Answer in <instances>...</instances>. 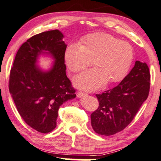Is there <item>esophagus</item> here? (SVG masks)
Masks as SVG:
<instances>
[{"label": "esophagus", "mask_w": 161, "mask_h": 161, "mask_svg": "<svg viewBox=\"0 0 161 161\" xmlns=\"http://www.w3.org/2000/svg\"><path fill=\"white\" fill-rule=\"evenodd\" d=\"M76 96H77V97L82 98V97H85V96H87V93H84V92L79 91V92H78V93H76Z\"/></svg>", "instance_id": "1"}]
</instances>
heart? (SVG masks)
Masks as SVG:
<instances>
[{"label": "heart", "instance_id": "b5f03b06", "mask_svg": "<svg viewBox=\"0 0 161 161\" xmlns=\"http://www.w3.org/2000/svg\"><path fill=\"white\" fill-rule=\"evenodd\" d=\"M82 45L70 43L65 51V59L72 72H79L93 64L96 68L75 76V86L94 91L108 82L121 81L129 71L134 59L131 45L107 33L88 34L81 40Z\"/></svg>", "mask_w": 161, "mask_h": 161}]
</instances>
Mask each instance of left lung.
Masks as SVG:
<instances>
[{
  "label": "left lung",
  "instance_id": "8db88e82",
  "mask_svg": "<svg viewBox=\"0 0 161 161\" xmlns=\"http://www.w3.org/2000/svg\"><path fill=\"white\" fill-rule=\"evenodd\" d=\"M149 87V67L146 63L136 61L116 87L96 95L99 106L91 115L94 131L108 136L127 127L147 100Z\"/></svg>",
  "mask_w": 161,
  "mask_h": 161
}]
</instances>
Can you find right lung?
Here are the masks:
<instances>
[{
	"label": "right lung",
	"mask_w": 161,
	"mask_h": 161,
	"mask_svg": "<svg viewBox=\"0 0 161 161\" xmlns=\"http://www.w3.org/2000/svg\"><path fill=\"white\" fill-rule=\"evenodd\" d=\"M63 37L56 29L29 38L19 48L11 68L8 89L17 110L29 127L42 133L54 129L59 107L76 97L66 76L67 45ZM43 54L50 55L55 62L48 71L36 65Z\"/></svg>",
	"instance_id": "add662e5"
}]
</instances>
